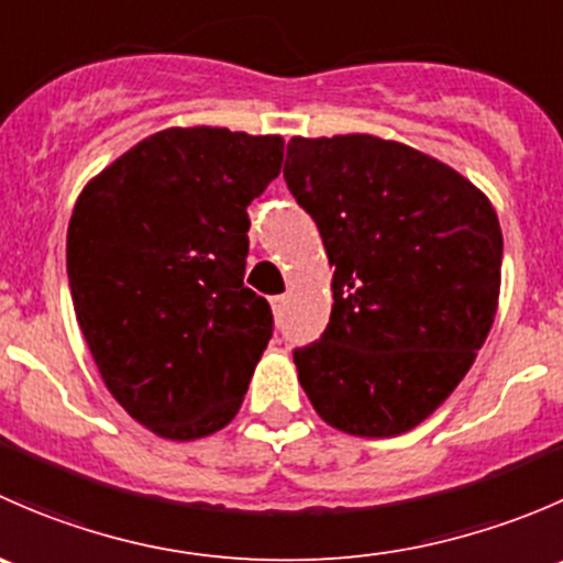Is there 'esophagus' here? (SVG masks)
Here are the masks:
<instances>
[{"mask_svg":"<svg viewBox=\"0 0 563 563\" xmlns=\"http://www.w3.org/2000/svg\"><path fill=\"white\" fill-rule=\"evenodd\" d=\"M286 305H288L286 294H280V297H272V310H275V313H283V308H286Z\"/></svg>","mask_w":563,"mask_h":563,"instance_id":"1","label":"esophagus"}]
</instances>
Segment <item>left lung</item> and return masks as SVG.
<instances>
[{"label":"left lung","mask_w":563,"mask_h":563,"mask_svg":"<svg viewBox=\"0 0 563 563\" xmlns=\"http://www.w3.org/2000/svg\"><path fill=\"white\" fill-rule=\"evenodd\" d=\"M283 176L334 266L327 329L294 351L299 384L343 433H408L455 391L493 327L496 209L446 163L367 133L294 135Z\"/></svg>","instance_id":"8db88e82"}]
</instances>
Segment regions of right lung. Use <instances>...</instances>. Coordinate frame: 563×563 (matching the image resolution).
I'll return each instance as SVG.
<instances>
[{
	"label": "right lung",
	"mask_w": 563,
	"mask_h": 563,
	"mask_svg": "<svg viewBox=\"0 0 563 563\" xmlns=\"http://www.w3.org/2000/svg\"><path fill=\"white\" fill-rule=\"evenodd\" d=\"M280 135L168 128L78 196L67 280L113 400L161 439L223 430L272 338L245 288L247 207L280 174Z\"/></svg>",
	"instance_id": "obj_1"
}]
</instances>
